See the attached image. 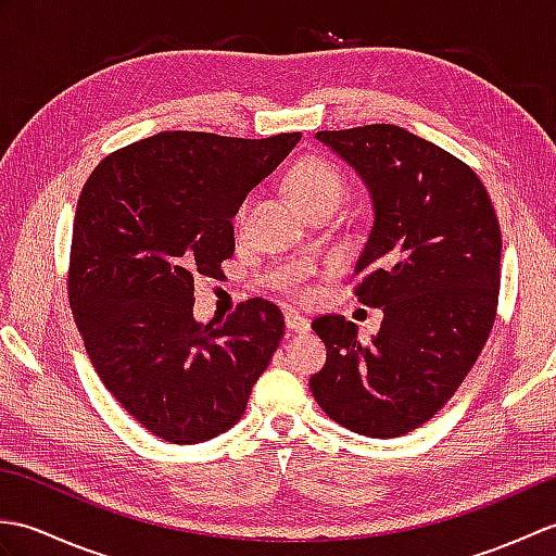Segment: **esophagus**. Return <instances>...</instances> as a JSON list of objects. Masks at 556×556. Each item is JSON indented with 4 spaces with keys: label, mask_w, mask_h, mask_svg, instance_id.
Returning <instances> with one entry per match:
<instances>
[{
    "label": "esophagus",
    "mask_w": 556,
    "mask_h": 556,
    "mask_svg": "<svg viewBox=\"0 0 556 556\" xmlns=\"http://www.w3.org/2000/svg\"><path fill=\"white\" fill-rule=\"evenodd\" d=\"M285 323H287L289 332H293V334H305L311 329V320L305 315H301L299 311H287Z\"/></svg>",
    "instance_id": "obj_1"
}]
</instances>
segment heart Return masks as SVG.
<instances>
[{
    "instance_id": "1",
    "label": "heart",
    "mask_w": 556,
    "mask_h": 556,
    "mask_svg": "<svg viewBox=\"0 0 556 556\" xmlns=\"http://www.w3.org/2000/svg\"><path fill=\"white\" fill-rule=\"evenodd\" d=\"M287 188L291 198L303 210H313L317 205H332L337 207L339 200L346 193V181L344 174L337 169L325 157H303L299 160L287 174ZM245 205L241 207L239 217H243Z\"/></svg>"
}]
</instances>
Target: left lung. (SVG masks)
<instances>
[{"label": "left lung", "instance_id": "8db88e82", "mask_svg": "<svg viewBox=\"0 0 556 556\" xmlns=\"http://www.w3.org/2000/svg\"><path fill=\"white\" fill-rule=\"evenodd\" d=\"M315 138L358 172L375 222L356 263V296L382 308L368 344L341 315L313 320L327 363L311 377L329 418L368 437L428 422L473 368L500 301L502 231L478 174L392 124Z\"/></svg>", "mask_w": 556, "mask_h": 556}]
</instances>
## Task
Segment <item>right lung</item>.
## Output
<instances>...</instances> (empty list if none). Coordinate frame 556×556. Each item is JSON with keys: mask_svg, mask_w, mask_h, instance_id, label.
Returning <instances> with one entry per match:
<instances>
[{"mask_svg": "<svg viewBox=\"0 0 556 556\" xmlns=\"http://www.w3.org/2000/svg\"><path fill=\"white\" fill-rule=\"evenodd\" d=\"M299 140L164 131L112 152L83 186L71 311L102 384L164 442H207L239 422L285 334L265 299L195 323L193 279L222 275L233 215Z\"/></svg>", "mask_w": 556, "mask_h": 556, "instance_id": "right-lung-1", "label": "right lung"}]
</instances>
